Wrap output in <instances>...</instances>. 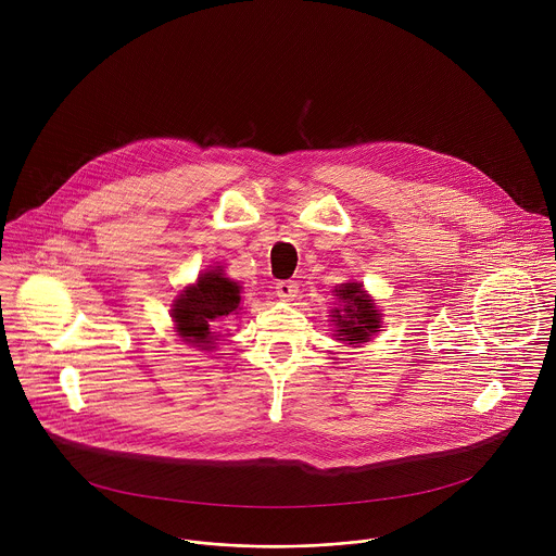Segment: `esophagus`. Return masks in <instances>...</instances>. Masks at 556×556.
<instances>
[{
  "mask_svg": "<svg viewBox=\"0 0 556 556\" xmlns=\"http://www.w3.org/2000/svg\"><path fill=\"white\" fill-rule=\"evenodd\" d=\"M276 295L280 298V300H293V298H298V282H293V280H280V282H276Z\"/></svg>",
  "mask_w": 556,
  "mask_h": 556,
  "instance_id": "34e87169",
  "label": "esophagus"
}]
</instances>
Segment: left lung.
Instances as JSON below:
<instances>
[{
  "label": "left lung",
  "instance_id": "obj_1",
  "mask_svg": "<svg viewBox=\"0 0 556 556\" xmlns=\"http://www.w3.org/2000/svg\"><path fill=\"white\" fill-rule=\"evenodd\" d=\"M336 298L342 302L338 308L331 311L336 325V340L349 344L368 342L377 331H381V313L375 306V300L364 291L359 282H344L333 289Z\"/></svg>",
  "mask_w": 556,
  "mask_h": 556
}]
</instances>
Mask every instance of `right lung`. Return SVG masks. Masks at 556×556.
Listing matches in <instances>:
<instances>
[{"instance_id":"1","label":"right lung","mask_w":556,"mask_h":556,"mask_svg":"<svg viewBox=\"0 0 556 556\" xmlns=\"http://www.w3.org/2000/svg\"><path fill=\"white\" fill-rule=\"evenodd\" d=\"M239 285L225 278L223 269L216 267L199 276V280L186 287L173 304L170 317L175 320L177 336L192 346L212 351L216 338V327L227 317L238 315Z\"/></svg>"}]
</instances>
